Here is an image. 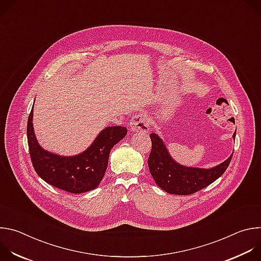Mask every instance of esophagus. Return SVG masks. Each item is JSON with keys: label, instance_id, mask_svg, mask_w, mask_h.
Returning a JSON list of instances; mask_svg holds the SVG:
<instances>
[{"label": "esophagus", "instance_id": "esophagus-1", "mask_svg": "<svg viewBox=\"0 0 261 261\" xmlns=\"http://www.w3.org/2000/svg\"><path fill=\"white\" fill-rule=\"evenodd\" d=\"M130 127L134 132H147L150 130V119L144 113L136 114L130 121Z\"/></svg>", "mask_w": 261, "mask_h": 261}]
</instances>
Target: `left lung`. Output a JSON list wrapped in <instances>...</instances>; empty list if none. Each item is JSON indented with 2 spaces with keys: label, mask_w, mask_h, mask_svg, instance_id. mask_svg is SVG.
Wrapping results in <instances>:
<instances>
[{
  "label": "left lung",
  "mask_w": 261,
  "mask_h": 261,
  "mask_svg": "<svg viewBox=\"0 0 261 261\" xmlns=\"http://www.w3.org/2000/svg\"><path fill=\"white\" fill-rule=\"evenodd\" d=\"M150 137L152 151L147 160L148 168L156 184L170 194L190 195L205 188L225 172L233 155L232 153L224 162L212 168L188 167L172 159L158 134L152 133ZM232 137L236 139V132Z\"/></svg>",
  "instance_id": "1"
}]
</instances>
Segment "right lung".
I'll return each instance as SVG.
<instances>
[{
	"instance_id": "obj_1",
	"label": "right lung",
	"mask_w": 261,
	"mask_h": 261,
	"mask_svg": "<svg viewBox=\"0 0 261 261\" xmlns=\"http://www.w3.org/2000/svg\"><path fill=\"white\" fill-rule=\"evenodd\" d=\"M126 134V127H106L86 151L67 157L45 151L39 144L33 127V108L27 127L31 160L37 174L54 187L73 194L98 187L107 169L111 148Z\"/></svg>"
}]
</instances>
